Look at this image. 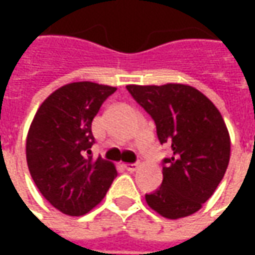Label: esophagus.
Masks as SVG:
<instances>
[{"mask_svg": "<svg viewBox=\"0 0 255 255\" xmlns=\"http://www.w3.org/2000/svg\"><path fill=\"white\" fill-rule=\"evenodd\" d=\"M123 167L128 171L133 173V171H136L139 169V164H136V163H128V164H123Z\"/></svg>", "mask_w": 255, "mask_h": 255, "instance_id": "esophagus-1", "label": "esophagus"}]
</instances>
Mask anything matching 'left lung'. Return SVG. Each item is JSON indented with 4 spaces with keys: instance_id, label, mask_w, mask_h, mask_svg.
<instances>
[{
    "instance_id": "left-lung-1",
    "label": "left lung",
    "mask_w": 255,
    "mask_h": 255,
    "mask_svg": "<svg viewBox=\"0 0 255 255\" xmlns=\"http://www.w3.org/2000/svg\"><path fill=\"white\" fill-rule=\"evenodd\" d=\"M126 89L152 116L159 142L171 149L170 157L163 159L162 186L144 196L146 203L170 220L199 211L230 162V134L221 113L189 85H128Z\"/></svg>"
}]
</instances>
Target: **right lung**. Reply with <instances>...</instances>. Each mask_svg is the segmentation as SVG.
<instances>
[{"label": "right lung", "instance_id": "obj_1", "mask_svg": "<svg viewBox=\"0 0 255 255\" xmlns=\"http://www.w3.org/2000/svg\"><path fill=\"white\" fill-rule=\"evenodd\" d=\"M115 86L72 82L52 92L35 113L26 136V163L38 190L55 209L84 216L118 176L115 164L93 159L92 121Z\"/></svg>", "mask_w": 255, "mask_h": 255}]
</instances>
